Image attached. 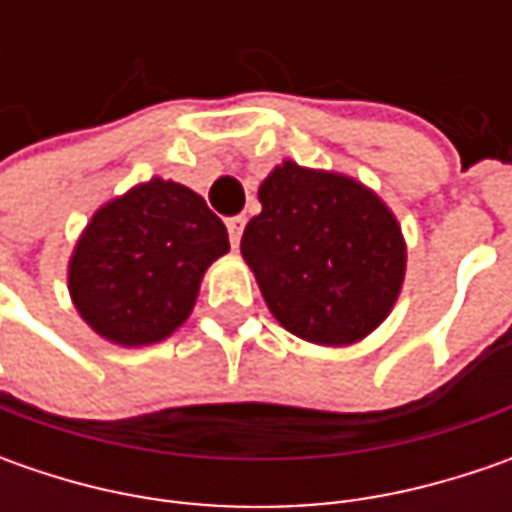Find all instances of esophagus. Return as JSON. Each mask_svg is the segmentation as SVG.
Instances as JSON below:
<instances>
[{
    "label": "esophagus",
    "mask_w": 512,
    "mask_h": 512,
    "mask_svg": "<svg viewBox=\"0 0 512 512\" xmlns=\"http://www.w3.org/2000/svg\"><path fill=\"white\" fill-rule=\"evenodd\" d=\"M242 230H245V216L227 219V233H230V245L233 247H239V242H242Z\"/></svg>",
    "instance_id": "obj_1"
}]
</instances>
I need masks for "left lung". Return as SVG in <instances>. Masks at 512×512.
<instances>
[{
	"mask_svg": "<svg viewBox=\"0 0 512 512\" xmlns=\"http://www.w3.org/2000/svg\"><path fill=\"white\" fill-rule=\"evenodd\" d=\"M262 213L242 236L276 322L325 347L362 342L402 293V225L362 182L285 159L259 185Z\"/></svg>",
	"mask_w": 512,
	"mask_h": 512,
	"instance_id": "left-lung-1",
	"label": "left lung"
}]
</instances>
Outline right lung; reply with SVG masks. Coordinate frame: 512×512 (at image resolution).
<instances>
[{"mask_svg": "<svg viewBox=\"0 0 512 512\" xmlns=\"http://www.w3.org/2000/svg\"><path fill=\"white\" fill-rule=\"evenodd\" d=\"M227 250L205 199L153 176L93 213L70 256V299L102 339L156 344L185 325L205 270Z\"/></svg>", "mask_w": 512, "mask_h": 512, "instance_id": "obj_1", "label": "right lung"}]
</instances>
